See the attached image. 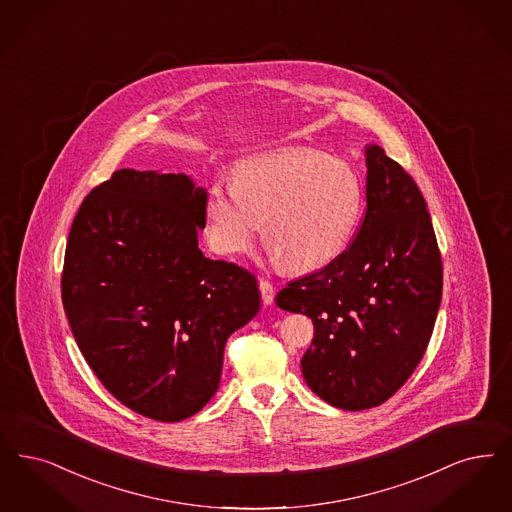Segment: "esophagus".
<instances>
[{"label":"esophagus","instance_id":"obj_1","mask_svg":"<svg viewBox=\"0 0 512 512\" xmlns=\"http://www.w3.org/2000/svg\"><path fill=\"white\" fill-rule=\"evenodd\" d=\"M259 289H261V297L265 305H272L274 303V295H276V287L272 286V282H268L265 278H261L259 282Z\"/></svg>","mask_w":512,"mask_h":512}]
</instances>
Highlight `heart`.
<instances>
[{
    "instance_id": "heart-1",
    "label": "heart",
    "mask_w": 512,
    "mask_h": 512,
    "mask_svg": "<svg viewBox=\"0 0 512 512\" xmlns=\"http://www.w3.org/2000/svg\"><path fill=\"white\" fill-rule=\"evenodd\" d=\"M362 213V184L350 165L308 148L247 160L234 184H211L205 200L209 244L246 255L265 225V244L293 272L335 261Z\"/></svg>"
}]
</instances>
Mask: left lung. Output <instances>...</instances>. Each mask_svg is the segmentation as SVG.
<instances>
[{"instance_id":"1","label":"left lung","mask_w":512,"mask_h":512,"mask_svg":"<svg viewBox=\"0 0 512 512\" xmlns=\"http://www.w3.org/2000/svg\"><path fill=\"white\" fill-rule=\"evenodd\" d=\"M366 215L328 266L289 282L276 305L307 314L314 339L301 369L335 408L387 402L419 366L442 299V257L427 202L404 167L366 148Z\"/></svg>"}]
</instances>
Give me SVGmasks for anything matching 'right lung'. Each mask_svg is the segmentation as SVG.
I'll list each match as a JSON object with an SVG mask.
<instances>
[{"label": "right lung", "instance_id": "obj_1", "mask_svg": "<svg viewBox=\"0 0 512 512\" xmlns=\"http://www.w3.org/2000/svg\"><path fill=\"white\" fill-rule=\"evenodd\" d=\"M207 192L184 173L120 169L68 234L62 305L104 389L175 423L219 389L226 339L261 308L255 276L198 247Z\"/></svg>", "mask_w": 512, "mask_h": 512}]
</instances>
